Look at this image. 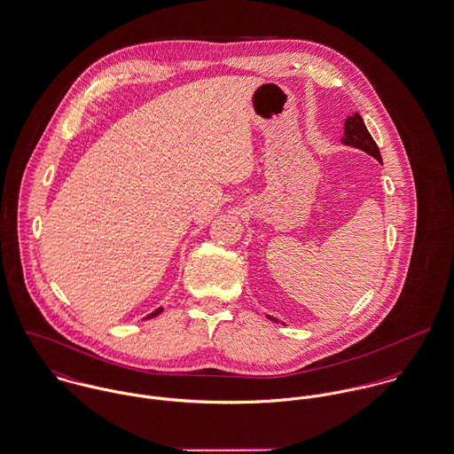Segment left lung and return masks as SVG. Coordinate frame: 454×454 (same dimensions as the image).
Segmentation results:
<instances>
[{
  "instance_id": "1",
  "label": "left lung",
  "mask_w": 454,
  "mask_h": 454,
  "mask_svg": "<svg viewBox=\"0 0 454 454\" xmlns=\"http://www.w3.org/2000/svg\"><path fill=\"white\" fill-rule=\"evenodd\" d=\"M341 142L345 145H352V147H357L364 153H368L370 156H372L374 160H378L381 163V154H380V149L376 145V142L372 140V133L368 131L366 124L363 121L361 114L359 113H354L350 118H347L345 121V133H343V138ZM270 321H278L274 317L269 316Z\"/></svg>"
}]
</instances>
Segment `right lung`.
<instances>
[{
    "label": "right lung",
    "instance_id": "1",
    "mask_svg": "<svg viewBox=\"0 0 454 454\" xmlns=\"http://www.w3.org/2000/svg\"><path fill=\"white\" fill-rule=\"evenodd\" d=\"M163 310H165V309H163V307H160V309H158V310H154V312H153V314H149V316H147V317H145V319H151V317H156V316H160V314H161V312H163Z\"/></svg>",
    "mask_w": 454,
    "mask_h": 454
}]
</instances>
